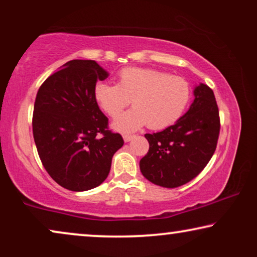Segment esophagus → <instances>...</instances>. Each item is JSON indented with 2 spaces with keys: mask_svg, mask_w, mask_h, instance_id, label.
Masks as SVG:
<instances>
[{
  "mask_svg": "<svg viewBox=\"0 0 257 257\" xmlns=\"http://www.w3.org/2000/svg\"><path fill=\"white\" fill-rule=\"evenodd\" d=\"M122 138H124V142L125 143H128V142H131V140L135 138V136H131V135H124L122 136Z\"/></svg>",
  "mask_w": 257,
  "mask_h": 257,
  "instance_id": "esophagus-1",
  "label": "esophagus"
}]
</instances>
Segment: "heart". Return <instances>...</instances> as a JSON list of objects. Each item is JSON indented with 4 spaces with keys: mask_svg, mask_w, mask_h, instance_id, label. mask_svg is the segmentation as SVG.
Returning a JSON list of instances; mask_svg holds the SVG:
<instances>
[{
    "mask_svg": "<svg viewBox=\"0 0 257 257\" xmlns=\"http://www.w3.org/2000/svg\"><path fill=\"white\" fill-rule=\"evenodd\" d=\"M94 98L110 117H117L133 100L135 108L112 122L115 131L135 132L146 124L152 130H163L184 114L191 87L182 77L159 70L125 68L119 71L117 84L98 83Z\"/></svg>",
    "mask_w": 257,
    "mask_h": 257,
    "instance_id": "1",
    "label": "heart"
}]
</instances>
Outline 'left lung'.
<instances>
[{
	"instance_id": "8db88e82",
	"label": "left lung",
	"mask_w": 257,
	"mask_h": 257,
	"mask_svg": "<svg viewBox=\"0 0 257 257\" xmlns=\"http://www.w3.org/2000/svg\"><path fill=\"white\" fill-rule=\"evenodd\" d=\"M194 100L174 125L145 135L150 150L140 160L147 180L175 188L194 179L215 152L220 132L219 108L213 90L200 83L193 91Z\"/></svg>"
}]
</instances>
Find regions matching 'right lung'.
I'll return each instance as SVG.
<instances>
[{
    "instance_id": "right-lung-1",
    "label": "right lung",
    "mask_w": 257,
    "mask_h": 257,
    "mask_svg": "<svg viewBox=\"0 0 257 257\" xmlns=\"http://www.w3.org/2000/svg\"><path fill=\"white\" fill-rule=\"evenodd\" d=\"M108 72L91 59H73L45 79L34 106L33 133L49 175L69 191L84 192L104 182L113 154L124 145L107 130L94 86Z\"/></svg>"
}]
</instances>
